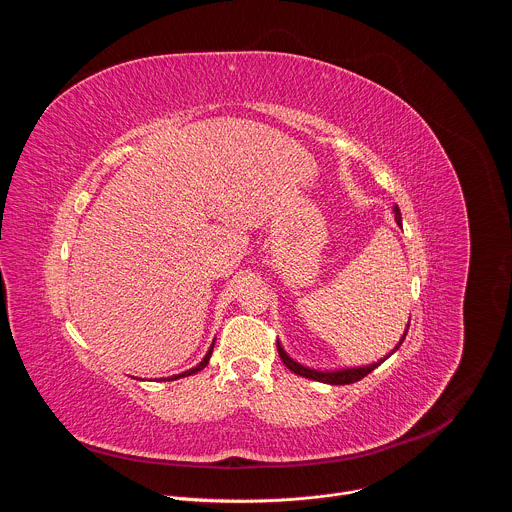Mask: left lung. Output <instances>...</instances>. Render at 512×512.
Listing matches in <instances>:
<instances>
[{
	"mask_svg": "<svg viewBox=\"0 0 512 512\" xmlns=\"http://www.w3.org/2000/svg\"><path fill=\"white\" fill-rule=\"evenodd\" d=\"M393 210H395V221H397V225H401V212H399V208L395 206ZM407 326H409V324H407ZM405 336H407V330H405L403 338L399 340V344L395 346V350H397V348L403 344ZM395 350H393V352H395ZM277 352H279V358L283 360V364H285V367H287L291 373H296V375H300V377H306V379H312V381L328 383V385H350V383H356V381H360V379L367 377L369 373H373V371L379 367V364H381V362H385V358H387V356H385L383 360L369 364V367L342 369V371H316V369H308V367H304V364L296 362L294 358H289V356H287V352L281 348L279 340H277ZM393 352H391V354H393Z\"/></svg>",
	"mask_w": 512,
	"mask_h": 512,
	"instance_id": "obj_1",
	"label": "left lung"
}]
</instances>
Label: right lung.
Masks as SVG:
<instances>
[{"label":"right lung","mask_w":512,"mask_h":512,"mask_svg":"<svg viewBox=\"0 0 512 512\" xmlns=\"http://www.w3.org/2000/svg\"><path fill=\"white\" fill-rule=\"evenodd\" d=\"M212 348H214V342H212V346L208 348V352H206V356L196 364L194 369H190V371H184V373H180V375H174L170 381H174V379H180V377H190V375H194V373H198V371H202L206 364H208V360H210V354H212Z\"/></svg>","instance_id":"1"}]
</instances>
